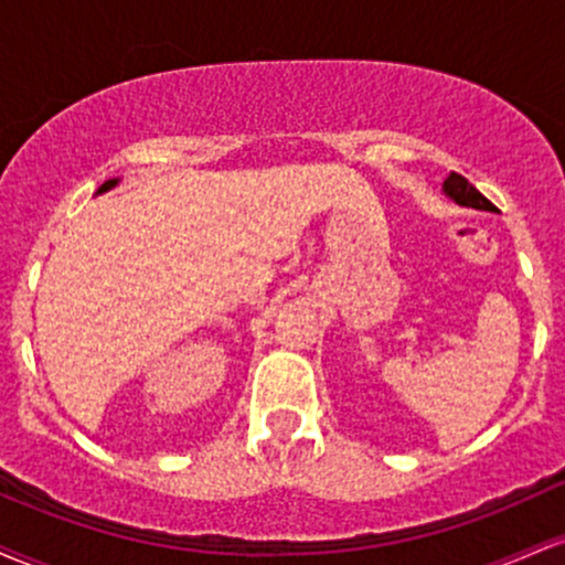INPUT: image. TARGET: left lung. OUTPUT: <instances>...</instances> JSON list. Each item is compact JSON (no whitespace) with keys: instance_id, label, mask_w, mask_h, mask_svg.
Returning <instances> with one entry per match:
<instances>
[{"instance_id":"left-lung-1","label":"left lung","mask_w":565,"mask_h":565,"mask_svg":"<svg viewBox=\"0 0 565 565\" xmlns=\"http://www.w3.org/2000/svg\"><path fill=\"white\" fill-rule=\"evenodd\" d=\"M444 193L449 196L454 204L459 206H470V210H483V212H497V206L491 204L489 199L478 191L476 185H470L462 174L451 172L449 178L444 180Z\"/></svg>"}]
</instances>
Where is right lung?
I'll use <instances>...</instances> for the list:
<instances>
[{
    "label": "right lung",
    "mask_w": 565,
    "mask_h": 565,
    "mask_svg": "<svg viewBox=\"0 0 565 565\" xmlns=\"http://www.w3.org/2000/svg\"><path fill=\"white\" fill-rule=\"evenodd\" d=\"M119 185V178H111V180H106V183H103L100 188H97V196H100V193H106V191H111V188H116Z\"/></svg>",
    "instance_id": "right-lung-1"
}]
</instances>
